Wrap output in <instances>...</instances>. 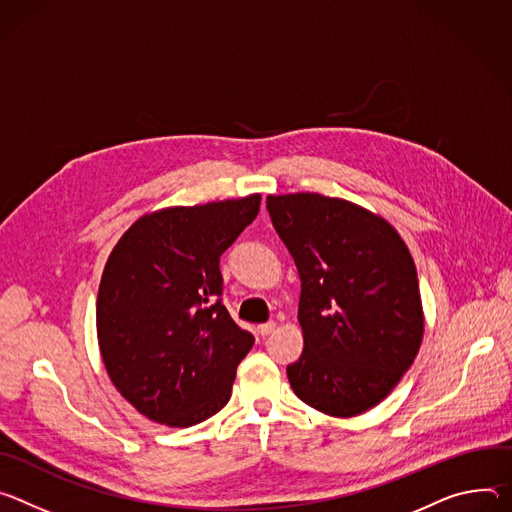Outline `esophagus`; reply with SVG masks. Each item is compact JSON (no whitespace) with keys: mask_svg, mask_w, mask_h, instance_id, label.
<instances>
[{"mask_svg":"<svg viewBox=\"0 0 512 512\" xmlns=\"http://www.w3.org/2000/svg\"><path fill=\"white\" fill-rule=\"evenodd\" d=\"M274 329H276V323H274V321H268V323H262V325H258V331H260V335H270Z\"/></svg>","mask_w":512,"mask_h":512,"instance_id":"1","label":"esophagus"}]
</instances>
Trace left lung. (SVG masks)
<instances>
[{"instance_id":"8db88e82","label":"left lung","mask_w":512,"mask_h":512,"mask_svg":"<svg viewBox=\"0 0 512 512\" xmlns=\"http://www.w3.org/2000/svg\"><path fill=\"white\" fill-rule=\"evenodd\" d=\"M299 278L303 354L287 366L309 407L348 419L384 401L415 362L423 305L413 256L380 215L319 193L268 195Z\"/></svg>"}]
</instances>
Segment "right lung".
<instances>
[{"label": "right lung", "instance_id": "obj_1", "mask_svg": "<svg viewBox=\"0 0 512 512\" xmlns=\"http://www.w3.org/2000/svg\"><path fill=\"white\" fill-rule=\"evenodd\" d=\"M260 195L142 215L113 246L97 295L109 380L144 417L191 427L221 411L254 346L221 305L219 256L246 230Z\"/></svg>", "mask_w": 512, "mask_h": 512}]
</instances>
